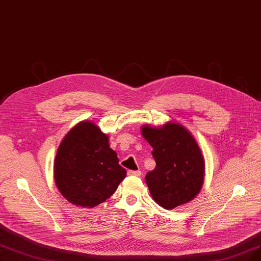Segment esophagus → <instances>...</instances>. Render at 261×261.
I'll return each mask as SVG.
<instances>
[{
    "mask_svg": "<svg viewBox=\"0 0 261 261\" xmlns=\"http://www.w3.org/2000/svg\"><path fill=\"white\" fill-rule=\"evenodd\" d=\"M128 175H136V176H140L141 175V171L140 170H128L127 171Z\"/></svg>",
    "mask_w": 261,
    "mask_h": 261,
    "instance_id": "1",
    "label": "esophagus"
}]
</instances>
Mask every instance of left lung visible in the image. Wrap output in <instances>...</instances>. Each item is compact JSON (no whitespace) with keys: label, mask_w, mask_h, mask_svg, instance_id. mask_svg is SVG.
I'll use <instances>...</instances> for the list:
<instances>
[{"label":"left lung","mask_w":261,"mask_h":261,"mask_svg":"<svg viewBox=\"0 0 261 261\" xmlns=\"http://www.w3.org/2000/svg\"><path fill=\"white\" fill-rule=\"evenodd\" d=\"M142 136L156 163L145 174L153 199L168 210L191 201L204 178V160L191 133L178 123H167L160 128L145 125Z\"/></svg>","instance_id":"1"}]
</instances>
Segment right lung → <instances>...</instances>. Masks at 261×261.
<instances>
[{"label": "right lung", "instance_id": "obj_1", "mask_svg": "<svg viewBox=\"0 0 261 261\" xmlns=\"http://www.w3.org/2000/svg\"><path fill=\"white\" fill-rule=\"evenodd\" d=\"M126 176L108 136L94 123L85 121L62 140L55 161L60 193L75 205L94 207L105 201Z\"/></svg>", "mask_w": 261, "mask_h": 261}]
</instances>
